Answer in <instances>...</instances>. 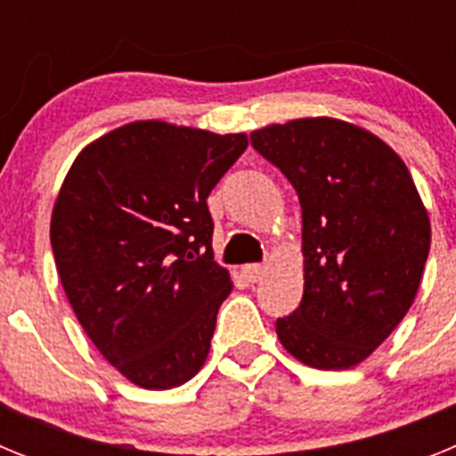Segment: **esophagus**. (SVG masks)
<instances>
[{"label": "esophagus", "instance_id": "obj_1", "mask_svg": "<svg viewBox=\"0 0 456 456\" xmlns=\"http://www.w3.org/2000/svg\"><path fill=\"white\" fill-rule=\"evenodd\" d=\"M241 273L247 276L248 283H257V281H263L265 278L267 267H265V265H244V267H241Z\"/></svg>", "mask_w": 456, "mask_h": 456}]
</instances>
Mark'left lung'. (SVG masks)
I'll use <instances>...</instances> for the list:
<instances>
[{
    "instance_id": "left-lung-1",
    "label": "left lung",
    "mask_w": 456,
    "mask_h": 456,
    "mask_svg": "<svg viewBox=\"0 0 456 456\" xmlns=\"http://www.w3.org/2000/svg\"><path fill=\"white\" fill-rule=\"evenodd\" d=\"M251 143L301 203L304 297L278 340L308 368H356L420 288L432 224L416 183L384 139L331 116L267 125Z\"/></svg>"
}]
</instances>
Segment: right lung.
Instances as JSON below:
<instances>
[{
  "instance_id": "right-lung-1",
  "label": "right lung",
  "mask_w": 456,
  "mask_h": 456,
  "mask_svg": "<svg viewBox=\"0 0 456 456\" xmlns=\"http://www.w3.org/2000/svg\"><path fill=\"white\" fill-rule=\"evenodd\" d=\"M216 134L134 120L82 148L50 224L63 292L98 352L139 388L187 384L231 294L208 196L247 151Z\"/></svg>"
}]
</instances>
